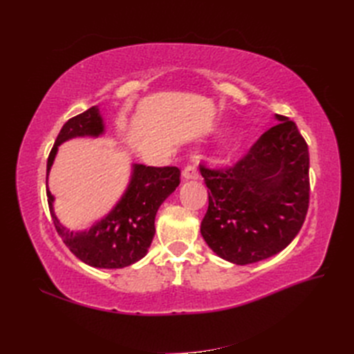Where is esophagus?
Returning a JSON list of instances; mask_svg holds the SVG:
<instances>
[{"label": "esophagus", "mask_w": 354, "mask_h": 354, "mask_svg": "<svg viewBox=\"0 0 354 354\" xmlns=\"http://www.w3.org/2000/svg\"><path fill=\"white\" fill-rule=\"evenodd\" d=\"M181 177H183V180H198L199 178V173L195 165H187L183 173H181Z\"/></svg>", "instance_id": "obj_1"}]
</instances>
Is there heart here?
Returning a JSON list of instances; mask_svg holds the SVG:
<instances>
[{
  "instance_id": "1",
  "label": "heart",
  "mask_w": 354,
  "mask_h": 354,
  "mask_svg": "<svg viewBox=\"0 0 354 354\" xmlns=\"http://www.w3.org/2000/svg\"><path fill=\"white\" fill-rule=\"evenodd\" d=\"M239 149H241V143L239 142H234V143H232L230 146H227V149H226V151H227V153H236L238 151H239Z\"/></svg>"
}]
</instances>
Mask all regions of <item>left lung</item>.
Returning a JSON list of instances; mask_svg holds the SVG:
<instances>
[{
  "label": "left lung",
  "instance_id": "8db88e82",
  "mask_svg": "<svg viewBox=\"0 0 354 354\" xmlns=\"http://www.w3.org/2000/svg\"><path fill=\"white\" fill-rule=\"evenodd\" d=\"M250 152L226 169L201 165L208 209L201 234L233 264H251L292 242L308 209V147L295 122L276 115Z\"/></svg>",
  "mask_w": 354,
  "mask_h": 354
}]
</instances>
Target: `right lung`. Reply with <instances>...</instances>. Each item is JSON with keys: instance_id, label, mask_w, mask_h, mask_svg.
Masks as SVG:
<instances>
[{"instance_id": "obj_1", "label": "right lung", "mask_w": 354, "mask_h": 354, "mask_svg": "<svg viewBox=\"0 0 354 354\" xmlns=\"http://www.w3.org/2000/svg\"><path fill=\"white\" fill-rule=\"evenodd\" d=\"M104 122L97 106L71 118L62 127L47 160V178L57 149L75 137H99ZM180 185L177 167H146L134 164L130 183L108 216L95 221L87 230L66 229L53 209L55 196L47 187L48 208L62 241L73 255L99 269H122L142 260L155 236V217L162 202Z\"/></svg>"}]
</instances>
